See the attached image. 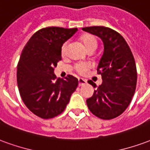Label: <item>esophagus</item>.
Returning a JSON list of instances; mask_svg holds the SVG:
<instances>
[{
  "label": "esophagus",
  "instance_id": "1",
  "mask_svg": "<svg viewBox=\"0 0 150 150\" xmlns=\"http://www.w3.org/2000/svg\"><path fill=\"white\" fill-rule=\"evenodd\" d=\"M87 83V80L84 79L79 78V86H83Z\"/></svg>",
  "mask_w": 150,
  "mask_h": 150
}]
</instances>
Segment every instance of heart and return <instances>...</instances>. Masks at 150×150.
<instances>
[{
    "label": "heart",
    "instance_id": "obj_1",
    "mask_svg": "<svg viewBox=\"0 0 150 150\" xmlns=\"http://www.w3.org/2000/svg\"><path fill=\"white\" fill-rule=\"evenodd\" d=\"M80 40L82 41L83 45L85 46L86 49L89 52H93L97 47V40L94 35L91 34H84L81 35ZM68 49V42H65L61 47V55L65 57L67 55ZM89 68V65L84 62H79L75 65V70L79 74H84Z\"/></svg>",
    "mask_w": 150,
    "mask_h": 150
}]
</instances>
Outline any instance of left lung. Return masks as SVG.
I'll return each mask as SVG.
<instances>
[{"label":"left lung","instance_id":"obj_1","mask_svg":"<svg viewBox=\"0 0 150 150\" xmlns=\"http://www.w3.org/2000/svg\"><path fill=\"white\" fill-rule=\"evenodd\" d=\"M82 29L99 36L104 44L97 70L102 83L87 99L88 107L100 119H115L125 111L136 91L137 72L133 55L124 38L111 28L93 26ZM88 83L97 88L92 80Z\"/></svg>","mask_w":150,"mask_h":150}]
</instances>
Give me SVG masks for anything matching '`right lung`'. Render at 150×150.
Here are the masks:
<instances>
[{
    "label": "right lung",
    "mask_w": 150,
    "mask_h": 150,
    "mask_svg": "<svg viewBox=\"0 0 150 150\" xmlns=\"http://www.w3.org/2000/svg\"><path fill=\"white\" fill-rule=\"evenodd\" d=\"M77 28L48 27L32 35L21 53L17 83L22 100L34 115L52 119L64 111L79 81L73 75L57 79L53 74L62 60L61 47Z\"/></svg>",
    "instance_id": "add662e5"
}]
</instances>
